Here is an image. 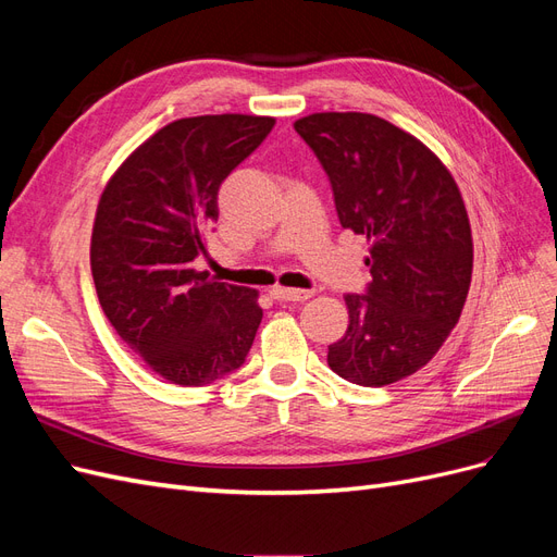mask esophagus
Masks as SVG:
<instances>
[{
    "instance_id": "obj_1",
    "label": "esophagus",
    "mask_w": 557,
    "mask_h": 557,
    "mask_svg": "<svg viewBox=\"0 0 557 557\" xmlns=\"http://www.w3.org/2000/svg\"><path fill=\"white\" fill-rule=\"evenodd\" d=\"M272 295L274 299L278 301H307L313 297L311 290H293V288H281V285H276V288H272Z\"/></svg>"
}]
</instances>
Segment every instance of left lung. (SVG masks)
<instances>
[{
  "mask_svg": "<svg viewBox=\"0 0 557 557\" xmlns=\"http://www.w3.org/2000/svg\"><path fill=\"white\" fill-rule=\"evenodd\" d=\"M295 129L330 178L344 230L369 242L372 281L344 295L334 374L364 387L411 376L458 323L471 283V230L450 172L409 132L372 113H313Z\"/></svg>",
  "mask_w": 557,
  "mask_h": 557,
  "instance_id": "1",
  "label": "left lung"
}]
</instances>
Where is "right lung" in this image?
<instances>
[{"mask_svg":"<svg viewBox=\"0 0 557 557\" xmlns=\"http://www.w3.org/2000/svg\"><path fill=\"white\" fill-rule=\"evenodd\" d=\"M264 115L181 117L121 164L99 199L90 267L117 336L170 383L197 387L246 362L258 293L195 272L218 190L274 127Z\"/></svg>","mask_w":557,"mask_h":557,"instance_id":"obj_1","label":"right lung"}]
</instances>
